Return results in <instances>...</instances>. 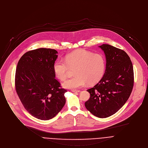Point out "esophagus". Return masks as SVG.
Masks as SVG:
<instances>
[{
	"label": "esophagus",
	"instance_id": "obj_1",
	"mask_svg": "<svg viewBox=\"0 0 148 148\" xmlns=\"http://www.w3.org/2000/svg\"><path fill=\"white\" fill-rule=\"evenodd\" d=\"M72 92L73 93H79L80 92V90H72Z\"/></svg>",
	"mask_w": 148,
	"mask_h": 148
}]
</instances>
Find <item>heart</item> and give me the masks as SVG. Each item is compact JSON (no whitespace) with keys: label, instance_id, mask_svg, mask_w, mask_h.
Wrapping results in <instances>:
<instances>
[{"label":"heart","instance_id":"heart-1","mask_svg":"<svg viewBox=\"0 0 148 148\" xmlns=\"http://www.w3.org/2000/svg\"><path fill=\"white\" fill-rule=\"evenodd\" d=\"M75 74L63 83V86L67 88H77L96 83L103 77L106 67L105 60L103 55L84 49L72 52L65 56V61L57 60L53 66L56 76L62 80L68 75L69 67H75Z\"/></svg>","mask_w":148,"mask_h":148}]
</instances>
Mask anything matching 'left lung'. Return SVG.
<instances>
[{
  "label": "left lung",
  "mask_w": 148,
  "mask_h": 148,
  "mask_svg": "<svg viewBox=\"0 0 148 148\" xmlns=\"http://www.w3.org/2000/svg\"><path fill=\"white\" fill-rule=\"evenodd\" d=\"M99 47L106 56L105 73L97 84L87 90L90 97L84 105L96 116L106 118L116 112L129 99L134 86V69L124 51L108 44Z\"/></svg>",
  "instance_id": "left-lung-1"
}]
</instances>
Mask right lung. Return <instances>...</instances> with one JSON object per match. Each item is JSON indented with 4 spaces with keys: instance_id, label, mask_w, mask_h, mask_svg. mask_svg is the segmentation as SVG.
Instances as JSON below:
<instances>
[{
    "instance_id": "1",
    "label": "right lung",
    "mask_w": 148,
    "mask_h": 148,
    "mask_svg": "<svg viewBox=\"0 0 148 148\" xmlns=\"http://www.w3.org/2000/svg\"><path fill=\"white\" fill-rule=\"evenodd\" d=\"M58 52L38 48L25 53L17 64L15 87L25 109L41 120L53 118L64 107L66 90L55 79L53 64Z\"/></svg>"
}]
</instances>
